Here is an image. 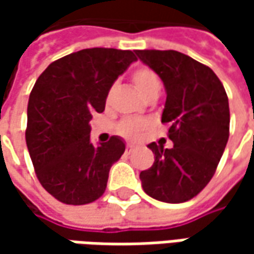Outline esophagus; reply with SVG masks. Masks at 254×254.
Segmentation results:
<instances>
[{"label":"esophagus","mask_w":254,"mask_h":254,"mask_svg":"<svg viewBox=\"0 0 254 254\" xmlns=\"http://www.w3.org/2000/svg\"><path fill=\"white\" fill-rule=\"evenodd\" d=\"M132 151H134V145H130V144H128V145L126 147V152H127V154H130V152Z\"/></svg>","instance_id":"1"}]
</instances>
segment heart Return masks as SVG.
Wrapping results in <instances>:
<instances>
[{
  "instance_id": "1",
  "label": "heart",
  "mask_w": 254,
  "mask_h": 254,
  "mask_svg": "<svg viewBox=\"0 0 254 254\" xmlns=\"http://www.w3.org/2000/svg\"><path fill=\"white\" fill-rule=\"evenodd\" d=\"M131 82L135 86V89L141 93L145 99L151 94H158L160 92V77L150 67H137L131 73ZM109 99H110V93H109ZM150 128V124L144 120L138 119H124L117 124V132L127 138V140H137L141 134L147 131Z\"/></svg>"
}]
</instances>
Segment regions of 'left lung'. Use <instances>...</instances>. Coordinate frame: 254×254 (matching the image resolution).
Returning a JSON list of instances; mask_svg holds the SVG:
<instances>
[{
    "instance_id": "left-lung-1",
    "label": "left lung",
    "mask_w": 254,
    "mask_h": 254,
    "mask_svg": "<svg viewBox=\"0 0 254 254\" xmlns=\"http://www.w3.org/2000/svg\"><path fill=\"white\" fill-rule=\"evenodd\" d=\"M164 82L167 102L161 122L170 124L174 147L151 142V168L141 171L144 192L154 199L181 203L212 180L229 138V100L209 66L177 51H135Z\"/></svg>"
}]
</instances>
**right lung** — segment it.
Masks as SVG:
<instances>
[{
  "mask_svg": "<svg viewBox=\"0 0 254 254\" xmlns=\"http://www.w3.org/2000/svg\"><path fill=\"white\" fill-rule=\"evenodd\" d=\"M137 58L132 51L90 48L66 55L45 69L28 102L25 140L41 185L66 205H86L104 193L122 138L90 142L94 113L104 112L114 80Z\"/></svg>",
  "mask_w": 254,
  "mask_h": 254,
  "instance_id": "obj_1",
  "label": "right lung"
}]
</instances>
